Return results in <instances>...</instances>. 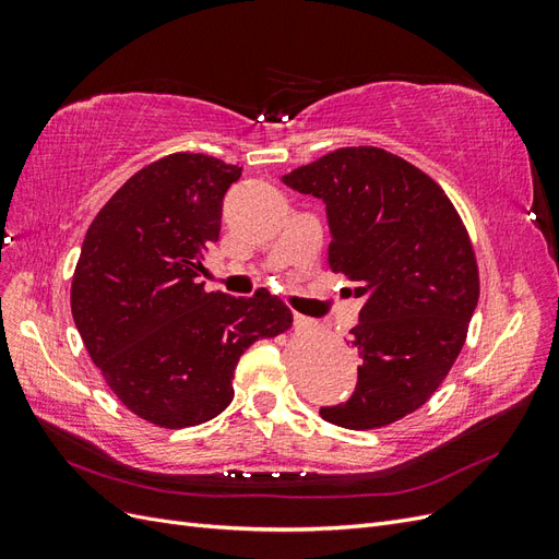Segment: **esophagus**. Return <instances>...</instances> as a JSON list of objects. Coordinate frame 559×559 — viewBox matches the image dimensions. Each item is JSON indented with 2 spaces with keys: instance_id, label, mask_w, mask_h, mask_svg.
<instances>
[{
  "instance_id": "esophagus-1",
  "label": "esophagus",
  "mask_w": 559,
  "mask_h": 559,
  "mask_svg": "<svg viewBox=\"0 0 559 559\" xmlns=\"http://www.w3.org/2000/svg\"><path fill=\"white\" fill-rule=\"evenodd\" d=\"M294 324H296V329H300V331H308V329H317V326H319L317 321H312V319H308V317H302V314H296Z\"/></svg>"
}]
</instances>
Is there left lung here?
<instances>
[{"instance_id": "8db88e82", "label": "left lung", "mask_w": 559, "mask_h": 559, "mask_svg": "<svg viewBox=\"0 0 559 559\" xmlns=\"http://www.w3.org/2000/svg\"><path fill=\"white\" fill-rule=\"evenodd\" d=\"M282 179L326 202L329 265L364 298L349 331L357 389L319 413L354 431L394 425L433 396L466 343L480 275L462 216L427 173L378 146L335 148Z\"/></svg>"}]
</instances>
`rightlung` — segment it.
Returning a JSON list of instances; mask_svg holds the SVG:
<instances>
[{"instance_id":"right-lung-1","label":"right lung","mask_w":559,"mask_h":559,"mask_svg":"<svg viewBox=\"0 0 559 559\" xmlns=\"http://www.w3.org/2000/svg\"><path fill=\"white\" fill-rule=\"evenodd\" d=\"M240 173L205 154L142 167L97 212L74 267L72 317L93 364L130 413L163 429L224 413L242 352L292 329L280 298L198 282Z\"/></svg>"}]
</instances>
